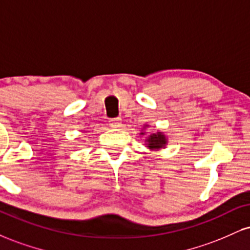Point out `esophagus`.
<instances>
[{
    "mask_svg": "<svg viewBox=\"0 0 250 250\" xmlns=\"http://www.w3.org/2000/svg\"><path fill=\"white\" fill-rule=\"evenodd\" d=\"M121 123H122L121 117H114V119H110L109 120V125L112 128L121 127Z\"/></svg>",
    "mask_w": 250,
    "mask_h": 250,
    "instance_id": "esophagus-1",
    "label": "esophagus"
}]
</instances>
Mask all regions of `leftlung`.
Segmentation results:
<instances>
[{"mask_svg": "<svg viewBox=\"0 0 250 250\" xmlns=\"http://www.w3.org/2000/svg\"><path fill=\"white\" fill-rule=\"evenodd\" d=\"M144 134V133H142ZM148 146L150 149H159L162 146H164V144L167 143V140H165L164 135H162L161 133L150 135V137L148 138Z\"/></svg>", "mask_w": 250, "mask_h": 250, "instance_id": "1", "label": "left lung"}]
</instances>
